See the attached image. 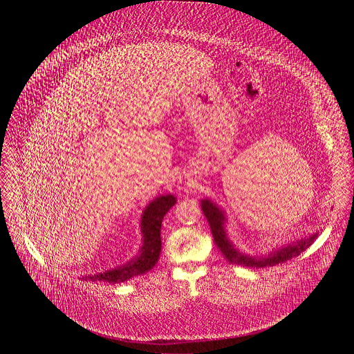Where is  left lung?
I'll return each mask as SVG.
<instances>
[{"label": "left lung", "instance_id": "obj_1", "mask_svg": "<svg viewBox=\"0 0 354 354\" xmlns=\"http://www.w3.org/2000/svg\"><path fill=\"white\" fill-rule=\"evenodd\" d=\"M202 209L207 221H208V225L211 227L214 243L221 250V252L223 253V256L227 259V261H230L232 264H237V266L263 268V267H271V266L283 263V261L290 260V259H293V257H296L300 253L304 252L308 247L312 245V243L317 237V233H316V234L310 236L309 239L300 240V241H297L295 244H290L286 248H282L279 251H275V252L271 253L268 256L252 257V256H247V254L237 251L232 245V243L227 240L225 226H223L225 215H223L222 209H219L214 203H211L209 201H203Z\"/></svg>", "mask_w": 354, "mask_h": 354}]
</instances>
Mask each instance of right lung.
I'll list each match as a JSON object with an SVG mask.
<instances>
[{
	"label": "right lung",
	"mask_w": 354,
	"mask_h": 354,
	"mask_svg": "<svg viewBox=\"0 0 354 354\" xmlns=\"http://www.w3.org/2000/svg\"><path fill=\"white\" fill-rule=\"evenodd\" d=\"M176 204V198L173 195L159 196L150 203L142 216V233H143V247L139 254L114 270L106 272H100L91 277H86L90 281H104L109 283H121L136 275L145 274L151 270L158 261L160 253V226L165 214Z\"/></svg>",
	"instance_id": "add662e5"
}]
</instances>
